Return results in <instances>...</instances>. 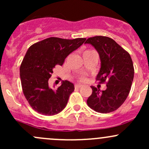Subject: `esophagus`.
<instances>
[{"mask_svg":"<svg viewBox=\"0 0 149 149\" xmlns=\"http://www.w3.org/2000/svg\"><path fill=\"white\" fill-rule=\"evenodd\" d=\"M75 88H80L81 87H82V85L81 84H75Z\"/></svg>","mask_w":149,"mask_h":149,"instance_id":"1","label":"esophagus"}]
</instances>
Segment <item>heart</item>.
I'll use <instances>...</instances> for the list:
<instances>
[{
	"mask_svg": "<svg viewBox=\"0 0 149 149\" xmlns=\"http://www.w3.org/2000/svg\"><path fill=\"white\" fill-rule=\"evenodd\" d=\"M79 80H80V81H84V80H85V76H80V77H79Z\"/></svg>",
	"mask_w": 149,
	"mask_h": 149,
	"instance_id": "b5f03b06",
	"label": "heart"
}]
</instances>
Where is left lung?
<instances>
[{
  "label": "left lung",
  "mask_w": 149,
  "mask_h": 149,
  "mask_svg": "<svg viewBox=\"0 0 149 149\" xmlns=\"http://www.w3.org/2000/svg\"><path fill=\"white\" fill-rule=\"evenodd\" d=\"M85 43L94 47L100 55L101 68L96 80L106 83L107 88L100 92L91 86L92 94L87 104L100 113H109L118 109L125 101L130 92L134 77V67L130 54L112 38L95 36Z\"/></svg>",
  "instance_id": "1"
}]
</instances>
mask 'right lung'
Wrapping results in <instances>:
<instances>
[{"instance_id":"add662e5","label":"right lung","mask_w":149,"mask_h":149,"mask_svg":"<svg viewBox=\"0 0 149 149\" xmlns=\"http://www.w3.org/2000/svg\"><path fill=\"white\" fill-rule=\"evenodd\" d=\"M85 40L49 37L29 47L21 64L20 78L24 95L36 112L51 116L65 107L74 85L65 80L61 86L52 89L48 81L55 66L62 65L66 57Z\"/></svg>"}]
</instances>
